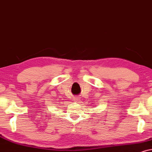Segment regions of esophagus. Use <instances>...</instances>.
Listing matches in <instances>:
<instances>
[{
	"instance_id": "obj_1",
	"label": "esophagus",
	"mask_w": 152,
	"mask_h": 152,
	"mask_svg": "<svg viewBox=\"0 0 152 152\" xmlns=\"http://www.w3.org/2000/svg\"><path fill=\"white\" fill-rule=\"evenodd\" d=\"M74 101H76V102H80V97H78V96H76V97H74Z\"/></svg>"
}]
</instances>
